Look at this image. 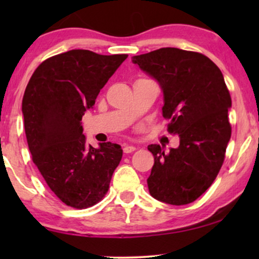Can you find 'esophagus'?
<instances>
[{
  "label": "esophagus",
  "instance_id": "esophagus-1",
  "mask_svg": "<svg viewBox=\"0 0 259 259\" xmlns=\"http://www.w3.org/2000/svg\"><path fill=\"white\" fill-rule=\"evenodd\" d=\"M136 151V146H133V145H125L123 146V152L125 153H131V152Z\"/></svg>",
  "mask_w": 259,
  "mask_h": 259
}]
</instances>
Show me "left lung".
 <instances>
[{"label": "left lung", "instance_id": "left-lung-1", "mask_svg": "<svg viewBox=\"0 0 259 259\" xmlns=\"http://www.w3.org/2000/svg\"><path fill=\"white\" fill-rule=\"evenodd\" d=\"M132 61L159 83L162 116L180 140L168 152L148 145L154 157L147 178L151 196L169 205L192 203L213 183L231 138V97L224 76L207 56L179 48H160Z\"/></svg>", "mask_w": 259, "mask_h": 259}]
</instances>
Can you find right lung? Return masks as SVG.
Instances as JSON below:
<instances>
[{
	"label": "right lung",
	"mask_w": 259,
	"mask_h": 259,
	"mask_svg": "<svg viewBox=\"0 0 259 259\" xmlns=\"http://www.w3.org/2000/svg\"><path fill=\"white\" fill-rule=\"evenodd\" d=\"M126 59L73 49L42 62L27 84L22 114L28 147L49 189L68 206L86 208L101 200L121 160L120 145L94 148L86 143L81 119Z\"/></svg>",
	"instance_id": "1"
}]
</instances>
